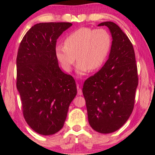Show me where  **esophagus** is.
Instances as JSON below:
<instances>
[{
	"mask_svg": "<svg viewBox=\"0 0 155 155\" xmlns=\"http://www.w3.org/2000/svg\"><path fill=\"white\" fill-rule=\"evenodd\" d=\"M77 93L78 95H82V90L80 88L79 85H77Z\"/></svg>",
	"mask_w": 155,
	"mask_h": 155,
	"instance_id": "1",
	"label": "esophagus"
}]
</instances>
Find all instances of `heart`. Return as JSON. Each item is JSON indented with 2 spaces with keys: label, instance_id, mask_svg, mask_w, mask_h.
<instances>
[{
  "label": "heart",
  "instance_id": "b5f03b06",
  "mask_svg": "<svg viewBox=\"0 0 155 155\" xmlns=\"http://www.w3.org/2000/svg\"><path fill=\"white\" fill-rule=\"evenodd\" d=\"M111 47V38L106 29L81 27L68 34L64 45L56 46L55 55L66 71L72 70L77 57V73L84 75L103 66Z\"/></svg>",
  "mask_w": 155,
  "mask_h": 155
}]
</instances>
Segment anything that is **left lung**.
<instances>
[{
    "mask_svg": "<svg viewBox=\"0 0 155 155\" xmlns=\"http://www.w3.org/2000/svg\"><path fill=\"white\" fill-rule=\"evenodd\" d=\"M112 36L109 59L103 67L85 81L83 94L88 121L94 130L110 133L129 118L138 85L137 68L133 44L113 22H104Z\"/></svg>",
    "mask_w": 155,
    "mask_h": 155,
    "instance_id": "8db88e82",
    "label": "left lung"
}]
</instances>
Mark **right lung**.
I'll list each match as a JSON object with an SVG mask.
<instances>
[{
	"label": "right lung",
	"instance_id": "obj_1",
	"mask_svg": "<svg viewBox=\"0 0 155 155\" xmlns=\"http://www.w3.org/2000/svg\"><path fill=\"white\" fill-rule=\"evenodd\" d=\"M72 25L36 24L25 34L18 48L16 87L22 114L38 134L51 135L61 129L77 95L74 78L61 71L55 55L57 40Z\"/></svg>",
	"mask_w": 155,
	"mask_h": 155
}]
</instances>
